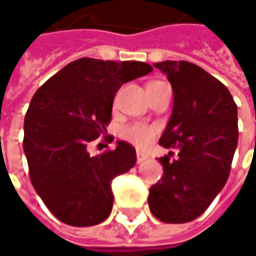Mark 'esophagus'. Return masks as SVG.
Masks as SVG:
<instances>
[{"instance_id": "1", "label": "esophagus", "mask_w": 256, "mask_h": 256, "mask_svg": "<svg viewBox=\"0 0 256 256\" xmlns=\"http://www.w3.org/2000/svg\"><path fill=\"white\" fill-rule=\"evenodd\" d=\"M146 158H148V156H146V154H144V152H140V151H138V152H136V162H138V163H144Z\"/></svg>"}]
</instances>
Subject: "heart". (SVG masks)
<instances>
[{
	"instance_id": "1",
	"label": "heart",
	"mask_w": 256,
	"mask_h": 256,
	"mask_svg": "<svg viewBox=\"0 0 256 256\" xmlns=\"http://www.w3.org/2000/svg\"><path fill=\"white\" fill-rule=\"evenodd\" d=\"M157 134V130L152 126H148V124H133V126H128L123 132H122V136L130 142L132 145L138 146V148H146L156 138Z\"/></svg>"
}]
</instances>
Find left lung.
Wrapping results in <instances>:
<instances>
[{"instance_id": "8db88e82", "label": "left lung", "mask_w": 256, "mask_h": 256, "mask_svg": "<svg viewBox=\"0 0 256 256\" xmlns=\"http://www.w3.org/2000/svg\"><path fill=\"white\" fill-rule=\"evenodd\" d=\"M174 90V110L158 144L178 150L160 157L163 176L150 188L152 215L169 224L198 218L224 188L238 140L237 105L228 88L185 60L154 64Z\"/></svg>"}]
</instances>
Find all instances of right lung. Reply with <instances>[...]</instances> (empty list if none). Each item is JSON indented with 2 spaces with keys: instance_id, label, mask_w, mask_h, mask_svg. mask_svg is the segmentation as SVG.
<instances>
[{
  "instance_id": "1",
  "label": "right lung",
  "mask_w": 256,
  "mask_h": 256,
  "mask_svg": "<svg viewBox=\"0 0 256 256\" xmlns=\"http://www.w3.org/2000/svg\"><path fill=\"white\" fill-rule=\"evenodd\" d=\"M151 71L145 62L81 58L35 92L25 116L24 151L36 194L59 221L88 227L110 216L111 182L134 166L136 151L123 140L98 156L87 146L106 133L118 88Z\"/></svg>"
}]
</instances>
